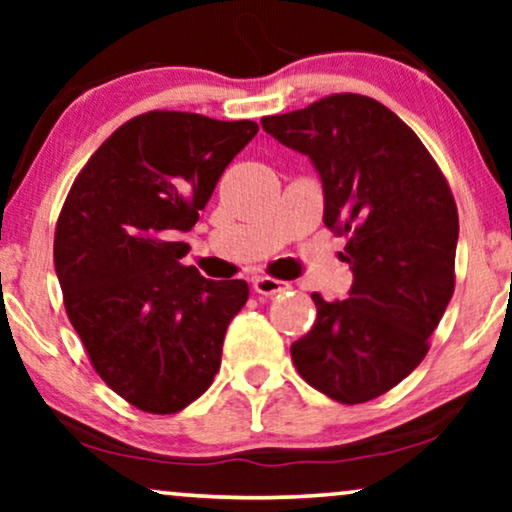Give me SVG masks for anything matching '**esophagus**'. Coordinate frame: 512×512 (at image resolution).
Listing matches in <instances>:
<instances>
[{"mask_svg":"<svg viewBox=\"0 0 512 512\" xmlns=\"http://www.w3.org/2000/svg\"><path fill=\"white\" fill-rule=\"evenodd\" d=\"M286 284L279 282L275 277H256L254 279V291L261 293V296H275V293L284 291Z\"/></svg>","mask_w":512,"mask_h":512,"instance_id":"1","label":"esophagus"}]
</instances>
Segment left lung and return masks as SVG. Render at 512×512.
<instances>
[{
  "mask_svg": "<svg viewBox=\"0 0 512 512\" xmlns=\"http://www.w3.org/2000/svg\"><path fill=\"white\" fill-rule=\"evenodd\" d=\"M261 123L317 167L324 223L347 240L340 258L354 272L347 300L312 293L317 319L291 345L293 366L333 401H373L424 361L454 293L452 188L422 139L373 97L335 93Z\"/></svg>",
  "mask_w": 512,
  "mask_h": 512,
  "instance_id": "1",
  "label": "left lung"
}]
</instances>
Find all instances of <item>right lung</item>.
<instances>
[{
    "instance_id": "obj_1",
    "label": "right lung",
    "mask_w": 512,
    "mask_h": 512,
    "mask_svg": "<svg viewBox=\"0 0 512 512\" xmlns=\"http://www.w3.org/2000/svg\"><path fill=\"white\" fill-rule=\"evenodd\" d=\"M256 132L254 121L146 111L90 156L60 209L53 261L67 317L104 384L151 415L205 394L249 298L244 279L184 268L191 247L177 240Z\"/></svg>"
}]
</instances>
